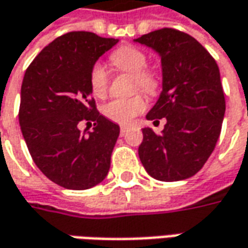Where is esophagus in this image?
<instances>
[{
  "label": "esophagus",
  "instance_id": "obj_1",
  "mask_svg": "<svg viewBox=\"0 0 248 248\" xmlns=\"http://www.w3.org/2000/svg\"><path fill=\"white\" fill-rule=\"evenodd\" d=\"M126 133H127V127H126V126H122V127H121V132H119V134H121V136H124Z\"/></svg>",
  "mask_w": 248,
  "mask_h": 248
}]
</instances>
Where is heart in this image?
Instances as JSON below:
<instances>
[{
  "instance_id": "1",
  "label": "heart",
  "mask_w": 248,
  "mask_h": 248,
  "mask_svg": "<svg viewBox=\"0 0 248 248\" xmlns=\"http://www.w3.org/2000/svg\"><path fill=\"white\" fill-rule=\"evenodd\" d=\"M109 60L116 70L133 75V90L156 96L162 88V77L158 71L148 68V56L139 47L124 45L115 49ZM89 85L96 97H104L109 88V74L101 63H94L90 68ZM147 98L136 94L129 98H112L103 106V114L115 124H127L147 109Z\"/></svg>"
}]
</instances>
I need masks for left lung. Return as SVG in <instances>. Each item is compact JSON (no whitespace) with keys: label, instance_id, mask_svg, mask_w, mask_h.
Segmentation results:
<instances>
[{"label":"left lung","instance_id":"obj_1","mask_svg":"<svg viewBox=\"0 0 248 248\" xmlns=\"http://www.w3.org/2000/svg\"><path fill=\"white\" fill-rule=\"evenodd\" d=\"M136 41L162 59L163 90L147 119H166L160 134L142 129L141 163L159 181L189 178L207 162L222 127L225 96L218 65L201 42L175 29L151 31Z\"/></svg>","mask_w":248,"mask_h":248}]
</instances>
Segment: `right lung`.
I'll list each match as a JSON object with an SVG mask.
<instances>
[{
  "instance_id": "1",
  "label": "right lung",
  "mask_w": 248,
  "mask_h": 248,
  "mask_svg": "<svg viewBox=\"0 0 248 248\" xmlns=\"http://www.w3.org/2000/svg\"><path fill=\"white\" fill-rule=\"evenodd\" d=\"M116 42L89 31L67 32L44 47L24 74L23 137L39 170L67 189H88L108 174L119 126L97 111L89 74ZM82 120L93 124L92 132L78 129Z\"/></svg>"
}]
</instances>
